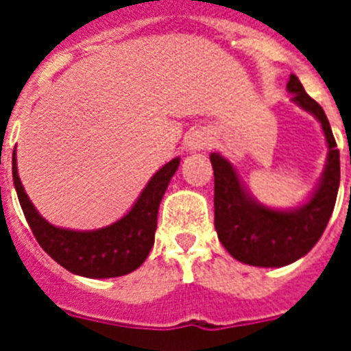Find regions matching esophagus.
Returning a JSON list of instances; mask_svg holds the SVG:
<instances>
[{
  "label": "esophagus",
  "instance_id": "1",
  "mask_svg": "<svg viewBox=\"0 0 351 351\" xmlns=\"http://www.w3.org/2000/svg\"><path fill=\"white\" fill-rule=\"evenodd\" d=\"M211 142H213V138L204 129H195L186 138V145L189 151H204L211 145Z\"/></svg>",
  "mask_w": 351,
  "mask_h": 351
}]
</instances>
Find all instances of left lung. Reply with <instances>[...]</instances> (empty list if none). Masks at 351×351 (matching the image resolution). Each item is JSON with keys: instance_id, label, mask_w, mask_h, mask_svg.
Wrapping results in <instances>:
<instances>
[{"instance_id": "left-lung-1", "label": "left lung", "mask_w": 351, "mask_h": 351, "mask_svg": "<svg viewBox=\"0 0 351 351\" xmlns=\"http://www.w3.org/2000/svg\"><path fill=\"white\" fill-rule=\"evenodd\" d=\"M286 89L293 104L319 120L328 143L321 180L304 204L291 209L267 208L245 191L222 154H209L215 175V230L228 253L250 266L282 267L299 261L319 242L337 200L341 162L330 121L295 74Z\"/></svg>"}]
</instances>
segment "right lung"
<instances>
[{"label": "right lung", "mask_w": 351, "mask_h": 351, "mask_svg": "<svg viewBox=\"0 0 351 351\" xmlns=\"http://www.w3.org/2000/svg\"><path fill=\"white\" fill-rule=\"evenodd\" d=\"M178 165L180 158L176 156L164 167H160L151 176V180L143 187V191L127 215L111 226L93 231L58 228L38 213L19 180L16 151L12 158V178L25 219L29 222L38 244L60 266L74 275L87 278H111L134 271L147 258L154 244L160 202Z\"/></svg>", "instance_id": "add662e5"}]
</instances>
